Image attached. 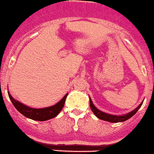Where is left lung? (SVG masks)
<instances>
[{"instance_id": "1", "label": "left lung", "mask_w": 154, "mask_h": 154, "mask_svg": "<svg viewBox=\"0 0 154 154\" xmlns=\"http://www.w3.org/2000/svg\"><path fill=\"white\" fill-rule=\"evenodd\" d=\"M90 108H91L92 111L93 112V114L96 115L98 118L101 119V120L106 121V122H113V123H117V122H125V121L128 120L130 118H132L135 114L138 111V110L140 108V107L143 104V102L140 103L136 109H134L133 111H132L131 112L126 114V115H109V114H107V113H104L103 111H100L97 107L94 106V104L92 102L91 99L90 97Z\"/></svg>"}]
</instances>
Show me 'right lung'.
Returning a JSON list of instances; mask_svg holds the SVG:
<instances>
[{
	"mask_svg": "<svg viewBox=\"0 0 154 154\" xmlns=\"http://www.w3.org/2000/svg\"><path fill=\"white\" fill-rule=\"evenodd\" d=\"M68 93L63 97L61 100L57 102L56 104L51 106L48 107H44V108H32L29 107L23 103H20L19 101H17L13 98L11 96V94L8 93V97L11 100V103H13L14 107L18 110V111L24 115L26 118L32 119L35 121H39V122H43L54 118V117L57 116L59 113L61 112L62 110L63 107L64 105L65 99H66Z\"/></svg>",
	"mask_w": 154,
	"mask_h": 154,
	"instance_id": "right-lung-1",
	"label": "right lung"
}]
</instances>
